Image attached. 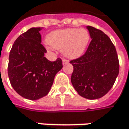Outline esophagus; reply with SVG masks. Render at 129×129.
<instances>
[{"mask_svg":"<svg viewBox=\"0 0 129 129\" xmlns=\"http://www.w3.org/2000/svg\"><path fill=\"white\" fill-rule=\"evenodd\" d=\"M69 63V60H66V59H63V64H66V63Z\"/></svg>","mask_w":129,"mask_h":129,"instance_id":"1","label":"esophagus"}]
</instances>
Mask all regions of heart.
I'll use <instances>...</instances> for the list:
<instances>
[{"instance_id": "obj_1", "label": "heart", "mask_w": 129, "mask_h": 129, "mask_svg": "<svg viewBox=\"0 0 129 129\" xmlns=\"http://www.w3.org/2000/svg\"><path fill=\"white\" fill-rule=\"evenodd\" d=\"M47 40L53 48L63 50L66 57L75 59L81 57L86 50L90 34L84 28H66L51 32Z\"/></svg>"}]
</instances>
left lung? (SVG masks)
Returning <instances> with one entry per match:
<instances>
[{"label":"left lung","instance_id":"1","mask_svg":"<svg viewBox=\"0 0 129 129\" xmlns=\"http://www.w3.org/2000/svg\"><path fill=\"white\" fill-rule=\"evenodd\" d=\"M91 42L84 55L72 60L71 81L78 93L87 99L104 96L113 87L119 64L115 46L102 30L87 26Z\"/></svg>","mask_w":129,"mask_h":129}]
</instances>
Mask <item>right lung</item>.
Here are the masks:
<instances>
[{"mask_svg":"<svg viewBox=\"0 0 129 129\" xmlns=\"http://www.w3.org/2000/svg\"><path fill=\"white\" fill-rule=\"evenodd\" d=\"M32 27L15 41L9 57L8 76L15 92L21 96L37 100L51 90L56 74L63 68L62 60L51 62L44 57L47 52L41 44L40 30Z\"/></svg>","mask_w":129,"mask_h":129,"instance_id":"1","label":"right lung"}]
</instances>
